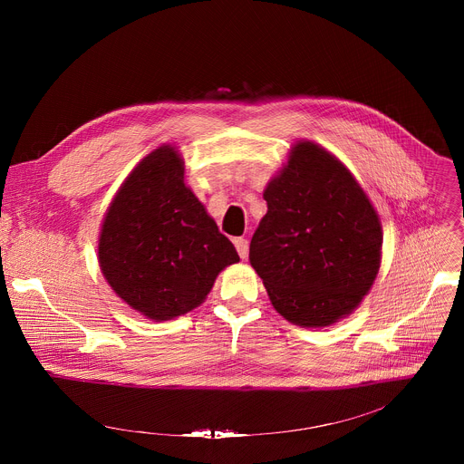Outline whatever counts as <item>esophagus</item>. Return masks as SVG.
<instances>
[{
  "instance_id": "esophagus-1",
  "label": "esophagus",
  "mask_w": 464,
  "mask_h": 464,
  "mask_svg": "<svg viewBox=\"0 0 464 464\" xmlns=\"http://www.w3.org/2000/svg\"><path fill=\"white\" fill-rule=\"evenodd\" d=\"M235 247H237L240 258H247L249 246H247V240H246V238H235Z\"/></svg>"
}]
</instances>
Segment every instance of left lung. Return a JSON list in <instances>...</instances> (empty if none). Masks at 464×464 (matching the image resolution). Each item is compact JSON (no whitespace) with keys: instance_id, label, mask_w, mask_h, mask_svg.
Listing matches in <instances>:
<instances>
[{"instance_id":"1","label":"left lung","mask_w":464,"mask_h":464,"mask_svg":"<svg viewBox=\"0 0 464 464\" xmlns=\"http://www.w3.org/2000/svg\"><path fill=\"white\" fill-rule=\"evenodd\" d=\"M249 262L274 308L321 328L351 315L382 264V222L353 172L314 141H295L262 192Z\"/></svg>"}]
</instances>
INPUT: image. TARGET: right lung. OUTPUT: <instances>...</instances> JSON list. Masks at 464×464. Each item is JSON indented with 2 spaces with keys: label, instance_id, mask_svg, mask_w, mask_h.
I'll return each instance as SVG.
<instances>
[{
  "label": "right lung",
  "instance_id": "add662e5",
  "mask_svg": "<svg viewBox=\"0 0 464 464\" xmlns=\"http://www.w3.org/2000/svg\"><path fill=\"white\" fill-rule=\"evenodd\" d=\"M97 258L117 297L150 321L200 306L218 274L240 260L185 183L174 145L154 149L121 183L101 224Z\"/></svg>",
  "mask_w": 464,
  "mask_h": 464
}]
</instances>
